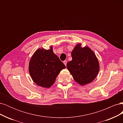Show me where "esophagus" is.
Returning <instances> with one entry per match:
<instances>
[{"label":"esophagus","mask_w":123,"mask_h":123,"mask_svg":"<svg viewBox=\"0 0 123 123\" xmlns=\"http://www.w3.org/2000/svg\"><path fill=\"white\" fill-rule=\"evenodd\" d=\"M64 62V64L65 65V66H66L67 62V61H64V62Z\"/></svg>","instance_id":"obj_1"}]
</instances>
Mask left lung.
Returning <instances> with one entry per match:
<instances>
[{
  "label": "left lung",
  "mask_w": 123,
  "mask_h": 123,
  "mask_svg": "<svg viewBox=\"0 0 123 123\" xmlns=\"http://www.w3.org/2000/svg\"><path fill=\"white\" fill-rule=\"evenodd\" d=\"M79 43L71 52L72 60L67 67L76 82L81 85L91 83L97 76L99 66L94 53L88 47L81 48Z\"/></svg>",
  "instance_id": "obj_1"
}]
</instances>
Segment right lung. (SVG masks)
<instances>
[{
	"mask_svg": "<svg viewBox=\"0 0 123 123\" xmlns=\"http://www.w3.org/2000/svg\"><path fill=\"white\" fill-rule=\"evenodd\" d=\"M65 65L53 52L39 49L33 55L29 63V72L34 82L40 87L50 88Z\"/></svg>",
	"mask_w": 123,
	"mask_h": 123,
	"instance_id": "obj_1",
	"label": "right lung"
}]
</instances>
